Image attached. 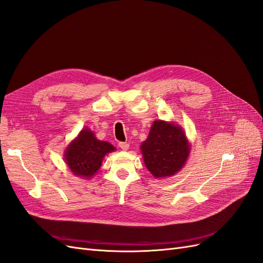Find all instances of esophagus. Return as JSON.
Listing matches in <instances>:
<instances>
[{
	"instance_id": "1",
	"label": "esophagus",
	"mask_w": 263,
	"mask_h": 263,
	"mask_svg": "<svg viewBox=\"0 0 263 263\" xmlns=\"http://www.w3.org/2000/svg\"><path fill=\"white\" fill-rule=\"evenodd\" d=\"M118 146L122 150H125V151L129 149V144H127V142H119Z\"/></svg>"
}]
</instances>
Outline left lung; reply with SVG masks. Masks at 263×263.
<instances>
[{"label": "left lung", "instance_id": "8db88e82", "mask_svg": "<svg viewBox=\"0 0 263 263\" xmlns=\"http://www.w3.org/2000/svg\"><path fill=\"white\" fill-rule=\"evenodd\" d=\"M140 149L145 165L156 179L178 173L185 164L191 150L184 130L178 124L160 119L154 122Z\"/></svg>", "mask_w": 263, "mask_h": 263}]
</instances>
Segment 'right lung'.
<instances>
[{
  "instance_id": "1",
  "label": "right lung",
  "mask_w": 263,
  "mask_h": 263,
  "mask_svg": "<svg viewBox=\"0 0 263 263\" xmlns=\"http://www.w3.org/2000/svg\"><path fill=\"white\" fill-rule=\"evenodd\" d=\"M114 150L112 144L97 139L93 132L84 128L65 150V160L74 176L89 179L99 171L105 155Z\"/></svg>"
}]
</instances>
